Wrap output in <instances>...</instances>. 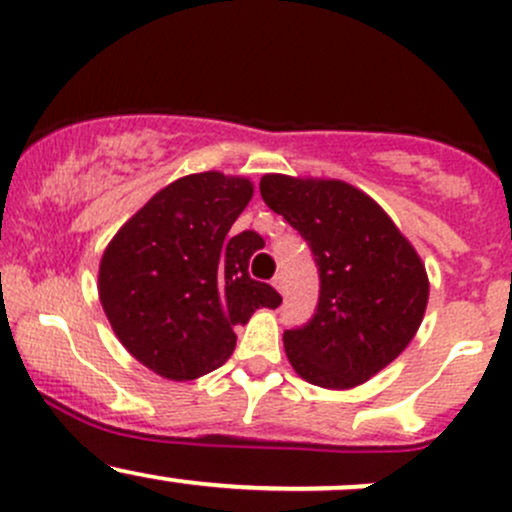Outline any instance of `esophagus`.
<instances>
[{
    "mask_svg": "<svg viewBox=\"0 0 512 512\" xmlns=\"http://www.w3.org/2000/svg\"><path fill=\"white\" fill-rule=\"evenodd\" d=\"M272 284H274V289L279 291V294H284V291H286V279H284V274H277V277L272 279Z\"/></svg>",
    "mask_w": 512,
    "mask_h": 512,
    "instance_id": "esophagus-1",
    "label": "esophagus"
}]
</instances>
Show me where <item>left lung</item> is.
<instances>
[{
  "instance_id": "8db88e82",
  "label": "left lung",
  "mask_w": 512,
  "mask_h": 512,
  "mask_svg": "<svg viewBox=\"0 0 512 512\" xmlns=\"http://www.w3.org/2000/svg\"><path fill=\"white\" fill-rule=\"evenodd\" d=\"M260 194L301 233L316 260L313 318L284 333L296 374L323 389H352L401 355L428 306L418 252L379 204L340 179L265 174Z\"/></svg>"
}]
</instances>
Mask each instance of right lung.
Instances as JSON below:
<instances>
[{"label": "right lung", "mask_w": 512, "mask_h": 512, "mask_svg": "<svg viewBox=\"0 0 512 512\" xmlns=\"http://www.w3.org/2000/svg\"><path fill=\"white\" fill-rule=\"evenodd\" d=\"M252 199V182L187 174L123 223L99 265V299L121 345L155 374L189 381L235 350V325L282 296L247 272L262 238L226 240Z\"/></svg>", "instance_id": "obj_1"}]
</instances>
